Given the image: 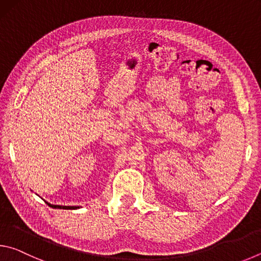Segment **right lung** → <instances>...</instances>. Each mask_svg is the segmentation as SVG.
<instances>
[{"label": "right lung", "mask_w": 261, "mask_h": 261, "mask_svg": "<svg viewBox=\"0 0 261 261\" xmlns=\"http://www.w3.org/2000/svg\"><path fill=\"white\" fill-rule=\"evenodd\" d=\"M48 204V202H47ZM48 206L53 207V208H63V210H76L79 208V206H60V205H51V204H48Z\"/></svg>", "instance_id": "1"}]
</instances>
